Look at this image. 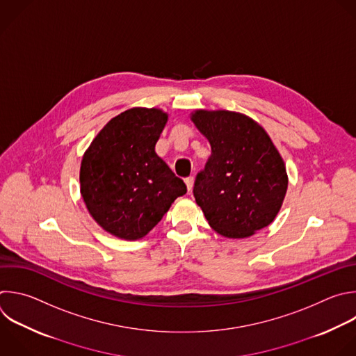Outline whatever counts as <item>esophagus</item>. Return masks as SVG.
<instances>
[{"mask_svg": "<svg viewBox=\"0 0 356 356\" xmlns=\"http://www.w3.org/2000/svg\"><path fill=\"white\" fill-rule=\"evenodd\" d=\"M184 181H186L187 190H188V191H191V188H193V184H194V177H193V176H190V177H187Z\"/></svg>", "mask_w": 356, "mask_h": 356, "instance_id": "34e87169", "label": "esophagus"}]
</instances>
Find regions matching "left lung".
<instances>
[{
    "label": "left lung",
    "mask_w": 356,
    "mask_h": 356,
    "mask_svg": "<svg viewBox=\"0 0 356 356\" xmlns=\"http://www.w3.org/2000/svg\"><path fill=\"white\" fill-rule=\"evenodd\" d=\"M191 120L211 144L193 188L209 226L226 238H248L268 226L288 188L268 134L250 117L227 110H197Z\"/></svg>",
    "instance_id": "obj_1"
}]
</instances>
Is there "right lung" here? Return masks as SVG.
<instances>
[{
    "mask_svg": "<svg viewBox=\"0 0 356 356\" xmlns=\"http://www.w3.org/2000/svg\"><path fill=\"white\" fill-rule=\"evenodd\" d=\"M168 114L134 107L102 129L81 163V194L93 219L108 233L137 241L187 193L184 181L156 155Z\"/></svg>",
    "mask_w": 356,
    "mask_h": 356,
    "instance_id": "obj_1",
    "label": "right lung"
}]
</instances>
